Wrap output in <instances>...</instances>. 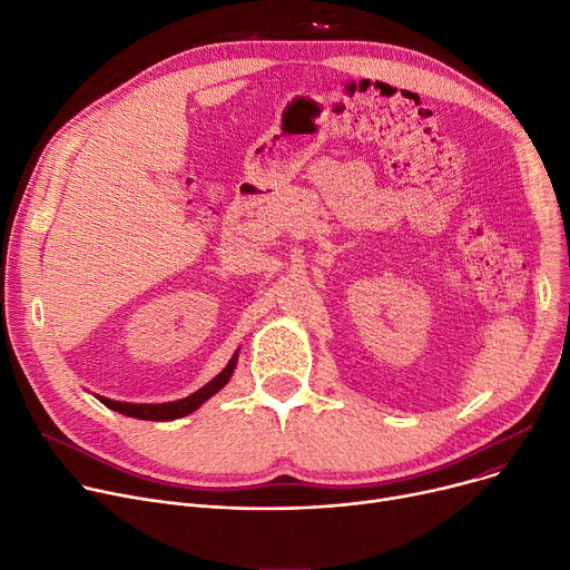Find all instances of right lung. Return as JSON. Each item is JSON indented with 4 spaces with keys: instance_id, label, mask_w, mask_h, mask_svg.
<instances>
[{
    "instance_id": "1",
    "label": "right lung",
    "mask_w": 570,
    "mask_h": 570,
    "mask_svg": "<svg viewBox=\"0 0 570 570\" xmlns=\"http://www.w3.org/2000/svg\"><path fill=\"white\" fill-rule=\"evenodd\" d=\"M235 361H237V353L230 357L228 365L224 367L222 374H217L207 385H203L200 391H196L194 395H189L185 400L166 402V404H129V402H115V400H106V397H99V400L108 409L119 411V413H125V415H131V417H140V421H175V417L189 415L205 400H209L215 393H219L222 387L228 383V379H230V374L235 370Z\"/></svg>"
}]
</instances>
